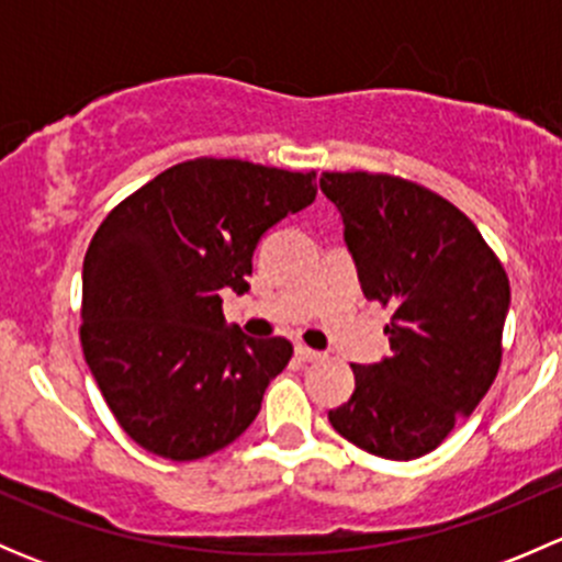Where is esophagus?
Wrapping results in <instances>:
<instances>
[{"label":"esophagus","mask_w":562,"mask_h":562,"mask_svg":"<svg viewBox=\"0 0 562 562\" xmlns=\"http://www.w3.org/2000/svg\"><path fill=\"white\" fill-rule=\"evenodd\" d=\"M296 359L299 361H317V359H323V353H317V350L307 348V345H296Z\"/></svg>","instance_id":"esophagus-1"}]
</instances>
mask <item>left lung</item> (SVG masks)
I'll return each mask as SVG.
<instances>
[{"instance_id":"left-lung-1","label":"left lung","mask_w":562,"mask_h":562,"mask_svg":"<svg viewBox=\"0 0 562 562\" xmlns=\"http://www.w3.org/2000/svg\"><path fill=\"white\" fill-rule=\"evenodd\" d=\"M367 299L391 307V356L353 367L356 391L331 427L394 462L438 449L475 411L503 359L512 288L468 214L394 173L326 171Z\"/></svg>"}]
</instances>
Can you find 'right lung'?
Here are the masks:
<instances>
[{
  "mask_svg": "<svg viewBox=\"0 0 562 562\" xmlns=\"http://www.w3.org/2000/svg\"><path fill=\"white\" fill-rule=\"evenodd\" d=\"M315 195V171L195 157L138 187L94 231L81 348L140 449L195 462L255 422L293 345L225 328L220 291H249L260 236Z\"/></svg>",
  "mask_w": 562,
  "mask_h": 562,
  "instance_id": "1",
  "label": "right lung"
}]
</instances>
